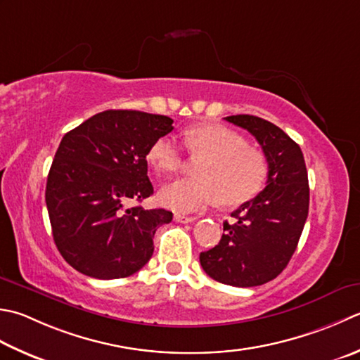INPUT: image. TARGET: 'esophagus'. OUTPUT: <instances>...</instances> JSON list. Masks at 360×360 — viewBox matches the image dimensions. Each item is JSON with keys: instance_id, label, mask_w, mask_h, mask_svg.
<instances>
[{"instance_id": "34e87169", "label": "esophagus", "mask_w": 360, "mask_h": 360, "mask_svg": "<svg viewBox=\"0 0 360 360\" xmlns=\"http://www.w3.org/2000/svg\"><path fill=\"white\" fill-rule=\"evenodd\" d=\"M198 220L196 217H187V215H182V214H174V221L178 223H193Z\"/></svg>"}]
</instances>
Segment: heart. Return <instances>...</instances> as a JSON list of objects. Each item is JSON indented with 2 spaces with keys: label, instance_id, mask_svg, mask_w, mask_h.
<instances>
[{
  "label": "heart",
  "instance_id": "heart-1",
  "mask_svg": "<svg viewBox=\"0 0 360 360\" xmlns=\"http://www.w3.org/2000/svg\"><path fill=\"white\" fill-rule=\"evenodd\" d=\"M186 145L195 156H202L200 178H179L159 192L165 207L178 212H198L217 202L238 206L262 190L269 176V162L260 151L224 126H198L186 132ZM148 160L159 173H173L184 162L178 140L162 136L148 150Z\"/></svg>",
  "mask_w": 360,
  "mask_h": 360
}]
</instances>
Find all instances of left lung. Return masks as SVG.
<instances>
[{
	"instance_id": "8db88e82",
	"label": "left lung",
	"mask_w": 360,
	"mask_h": 360,
	"mask_svg": "<svg viewBox=\"0 0 360 360\" xmlns=\"http://www.w3.org/2000/svg\"><path fill=\"white\" fill-rule=\"evenodd\" d=\"M262 146L269 162L266 187L223 223L221 240L202 251V270L234 287L262 285L283 271L297 250L309 212L306 162L298 143L276 124L255 115H231Z\"/></svg>"
}]
</instances>
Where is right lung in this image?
I'll return each instance as SVG.
<instances>
[{"mask_svg": "<svg viewBox=\"0 0 360 360\" xmlns=\"http://www.w3.org/2000/svg\"><path fill=\"white\" fill-rule=\"evenodd\" d=\"M173 120L140 110H104L62 137L45 201L53 238L67 262L96 279L131 276L151 259L153 237L173 214L128 207L153 195L148 150Z\"/></svg>", "mask_w": 360, "mask_h": 360, "instance_id": "add662e5", "label": "right lung"}]
</instances>
